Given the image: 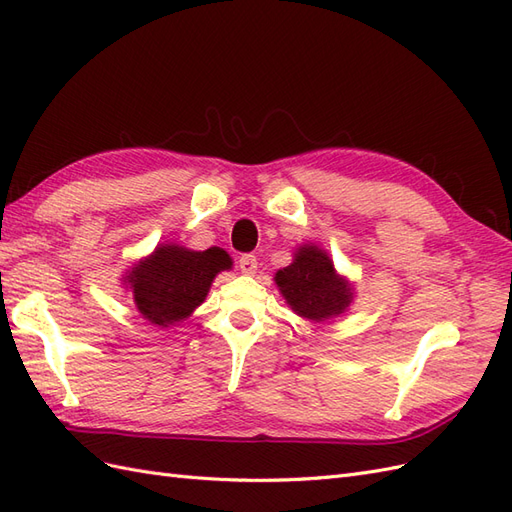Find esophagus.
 <instances>
[{
	"label": "esophagus",
	"mask_w": 512,
	"mask_h": 512,
	"mask_svg": "<svg viewBox=\"0 0 512 512\" xmlns=\"http://www.w3.org/2000/svg\"><path fill=\"white\" fill-rule=\"evenodd\" d=\"M239 269H241V273H245V275H254L256 269H258L256 256H254V254H243V256L239 258Z\"/></svg>",
	"instance_id": "obj_1"
}]
</instances>
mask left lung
<instances>
[{
    "label": "left lung",
    "instance_id": "8db88e82",
    "mask_svg": "<svg viewBox=\"0 0 512 512\" xmlns=\"http://www.w3.org/2000/svg\"><path fill=\"white\" fill-rule=\"evenodd\" d=\"M275 282L294 312L316 322L342 314L352 299L348 284L335 275L327 252L316 245L301 247L292 265L275 273Z\"/></svg>",
    "mask_w": 512,
    "mask_h": 512
}]
</instances>
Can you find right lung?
Segmentation results:
<instances>
[{"label": "right lung", "instance_id": "obj_1", "mask_svg": "<svg viewBox=\"0 0 512 512\" xmlns=\"http://www.w3.org/2000/svg\"><path fill=\"white\" fill-rule=\"evenodd\" d=\"M230 256L220 247L192 252L162 245L128 275L138 312L149 322L168 327L205 301L213 277L230 269Z\"/></svg>", "mask_w": 512, "mask_h": 512}]
</instances>
